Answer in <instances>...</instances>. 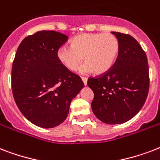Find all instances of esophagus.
<instances>
[{"mask_svg": "<svg viewBox=\"0 0 160 160\" xmlns=\"http://www.w3.org/2000/svg\"><path fill=\"white\" fill-rule=\"evenodd\" d=\"M81 80H82L83 83H84V85H87V78H86V77H81Z\"/></svg>", "mask_w": 160, "mask_h": 160, "instance_id": "esophagus-1", "label": "esophagus"}]
</instances>
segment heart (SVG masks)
I'll list each match as a JSON object with an SVG mask.
<instances>
[{
    "label": "heart",
    "instance_id": "b5f03b06",
    "mask_svg": "<svg viewBox=\"0 0 160 160\" xmlns=\"http://www.w3.org/2000/svg\"><path fill=\"white\" fill-rule=\"evenodd\" d=\"M119 44L109 33H85L75 36L71 46H61L57 51L59 61L70 71H75L83 62L81 72L102 75L108 72L116 61Z\"/></svg>",
    "mask_w": 160,
    "mask_h": 160
}]
</instances>
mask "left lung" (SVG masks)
Instances as JSON below:
<instances>
[{"mask_svg": "<svg viewBox=\"0 0 160 160\" xmlns=\"http://www.w3.org/2000/svg\"><path fill=\"white\" fill-rule=\"evenodd\" d=\"M119 44L116 61L108 72L88 79L94 92L93 113L108 124H123L144 105L149 88L146 54L139 42L128 34L112 32Z\"/></svg>", "mask_w": 160, "mask_h": 160, "instance_id": "obj_1", "label": "left lung"}]
</instances>
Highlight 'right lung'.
Here are the masks:
<instances>
[{
  "label": "right lung",
  "instance_id": "1",
  "mask_svg": "<svg viewBox=\"0 0 160 160\" xmlns=\"http://www.w3.org/2000/svg\"><path fill=\"white\" fill-rule=\"evenodd\" d=\"M68 36L41 31L26 36L20 44L12 64L14 100L24 116L41 128H54L65 121L70 102L84 87L79 75L57 58Z\"/></svg>",
  "mask_w": 160,
  "mask_h": 160
}]
</instances>
